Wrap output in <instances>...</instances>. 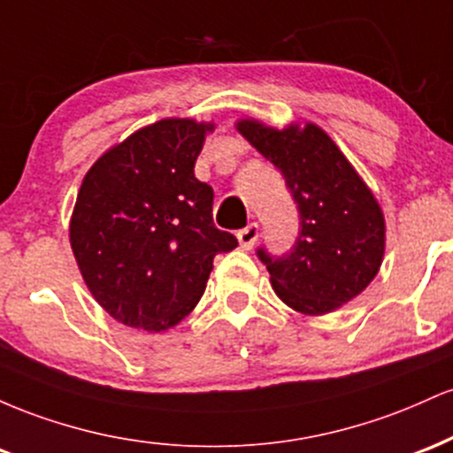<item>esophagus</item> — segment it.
<instances>
[{
    "mask_svg": "<svg viewBox=\"0 0 453 453\" xmlns=\"http://www.w3.org/2000/svg\"><path fill=\"white\" fill-rule=\"evenodd\" d=\"M257 236H259L257 223H249L247 227H242V230L238 232V242H241L242 249H247V251H249V249H251L253 244H256Z\"/></svg>",
    "mask_w": 453,
    "mask_h": 453,
    "instance_id": "34e87169",
    "label": "esophagus"
}]
</instances>
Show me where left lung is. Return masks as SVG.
<instances>
[{"instance_id":"1","label":"left lung","mask_w":453,"mask_h":453,"mask_svg":"<svg viewBox=\"0 0 453 453\" xmlns=\"http://www.w3.org/2000/svg\"><path fill=\"white\" fill-rule=\"evenodd\" d=\"M236 129L283 174L300 212L292 251L257 249L274 294L304 315L349 303L377 277L386 251V219L349 159L315 123L274 129L242 119Z\"/></svg>"}]
</instances>
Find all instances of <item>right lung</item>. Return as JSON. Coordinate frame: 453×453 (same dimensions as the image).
Segmentation results:
<instances>
[{
  "instance_id": "1",
  "label": "right lung",
  "mask_w": 453,
  "mask_h": 453,
  "mask_svg": "<svg viewBox=\"0 0 453 453\" xmlns=\"http://www.w3.org/2000/svg\"><path fill=\"white\" fill-rule=\"evenodd\" d=\"M212 123L161 119L108 149L78 189L70 244L87 288L129 327L164 332L189 315L217 253L238 247L212 223V187L194 165Z\"/></svg>"
}]
</instances>
